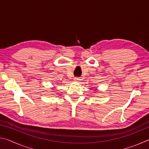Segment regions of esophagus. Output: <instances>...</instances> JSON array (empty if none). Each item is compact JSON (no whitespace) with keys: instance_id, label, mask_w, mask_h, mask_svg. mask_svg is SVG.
Wrapping results in <instances>:
<instances>
[{"instance_id":"esophagus-1","label":"esophagus","mask_w":149,"mask_h":149,"mask_svg":"<svg viewBox=\"0 0 149 149\" xmlns=\"http://www.w3.org/2000/svg\"><path fill=\"white\" fill-rule=\"evenodd\" d=\"M79 80L80 79L78 77H74V81H79Z\"/></svg>"}]
</instances>
